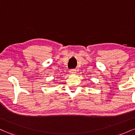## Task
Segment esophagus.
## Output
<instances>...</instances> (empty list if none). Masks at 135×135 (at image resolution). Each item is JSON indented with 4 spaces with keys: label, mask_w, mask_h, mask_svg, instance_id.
<instances>
[{
    "label": "esophagus",
    "mask_w": 135,
    "mask_h": 135,
    "mask_svg": "<svg viewBox=\"0 0 135 135\" xmlns=\"http://www.w3.org/2000/svg\"><path fill=\"white\" fill-rule=\"evenodd\" d=\"M70 74H75L77 73V70L75 69L70 70Z\"/></svg>",
    "instance_id": "34e87169"
}]
</instances>
